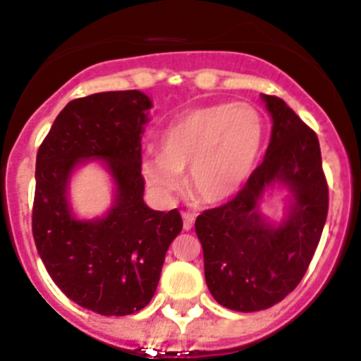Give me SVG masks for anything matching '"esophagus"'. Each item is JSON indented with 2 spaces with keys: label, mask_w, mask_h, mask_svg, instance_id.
<instances>
[{
  "label": "esophagus",
  "mask_w": 361,
  "mask_h": 361,
  "mask_svg": "<svg viewBox=\"0 0 361 361\" xmlns=\"http://www.w3.org/2000/svg\"><path fill=\"white\" fill-rule=\"evenodd\" d=\"M183 220H184V229L190 231L193 228V222H195V215H191V213H183Z\"/></svg>",
  "instance_id": "34e87169"
}]
</instances>
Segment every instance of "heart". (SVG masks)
I'll return each instance as SVG.
<instances>
[{
    "label": "heart",
    "mask_w": 361,
    "mask_h": 361,
    "mask_svg": "<svg viewBox=\"0 0 361 361\" xmlns=\"http://www.w3.org/2000/svg\"><path fill=\"white\" fill-rule=\"evenodd\" d=\"M264 121L247 103H215L186 110L161 135V153L141 162L146 186L168 199L188 186L204 202H222L244 186L260 155Z\"/></svg>",
    "instance_id": "heart-1"
}]
</instances>
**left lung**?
<instances>
[{"label": "left lung", "instance_id": "obj_1", "mask_svg": "<svg viewBox=\"0 0 361 361\" xmlns=\"http://www.w3.org/2000/svg\"><path fill=\"white\" fill-rule=\"evenodd\" d=\"M273 119L262 164L235 199L197 216L209 293L231 311L253 312L279 304L304 279L324 231L329 188L317 133L275 95H262ZM275 183L293 195L288 216L275 226L257 212Z\"/></svg>", "mask_w": 361, "mask_h": 361}]
</instances>
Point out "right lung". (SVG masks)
I'll return each instance as SVG.
<instances>
[{
  "mask_svg": "<svg viewBox=\"0 0 361 361\" xmlns=\"http://www.w3.org/2000/svg\"><path fill=\"white\" fill-rule=\"evenodd\" d=\"M152 101L139 90L73 99L37 149L32 233L56 286L103 317L141 311L157 289L166 251L183 229L177 209L155 212L142 200L141 135ZM104 160L116 199L103 219L79 221L66 193L81 160Z\"/></svg>",
  "mask_w": 361,
  "mask_h": 361,
  "instance_id": "right-lung-1",
  "label": "right lung"
}]
</instances>
